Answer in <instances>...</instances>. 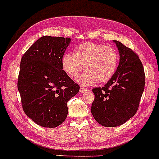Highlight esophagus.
I'll return each mask as SVG.
<instances>
[{"label": "esophagus", "mask_w": 159, "mask_h": 159, "mask_svg": "<svg viewBox=\"0 0 159 159\" xmlns=\"http://www.w3.org/2000/svg\"><path fill=\"white\" fill-rule=\"evenodd\" d=\"M80 93H85L86 91H87V89L85 87H80Z\"/></svg>", "instance_id": "1"}]
</instances>
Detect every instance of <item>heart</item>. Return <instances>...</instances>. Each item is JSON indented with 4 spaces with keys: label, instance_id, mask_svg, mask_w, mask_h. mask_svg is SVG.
<instances>
[{
    "label": "heart",
    "instance_id": "1",
    "mask_svg": "<svg viewBox=\"0 0 159 159\" xmlns=\"http://www.w3.org/2000/svg\"><path fill=\"white\" fill-rule=\"evenodd\" d=\"M119 54L115 48L103 44L86 42L80 44L74 53H66L62 57V67L69 76L76 77L86 71L78 81L88 86L96 82L106 83L115 74L119 65Z\"/></svg>",
    "mask_w": 159,
    "mask_h": 159
}]
</instances>
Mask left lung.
I'll return each mask as SVG.
<instances>
[{"label": "left lung", "instance_id": "8db88e82", "mask_svg": "<svg viewBox=\"0 0 159 159\" xmlns=\"http://www.w3.org/2000/svg\"><path fill=\"white\" fill-rule=\"evenodd\" d=\"M120 60L114 76L103 87L93 89L91 112L102 126L122 125L136 113L145 89V76L139 55L121 42L114 40Z\"/></svg>", "mask_w": 159, "mask_h": 159}]
</instances>
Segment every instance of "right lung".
Returning <instances> with one entry per match:
<instances>
[{
    "label": "right lung",
    "mask_w": 159,
    "mask_h": 159,
    "mask_svg": "<svg viewBox=\"0 0 159 159\" xmlns=\"http://www.w3.org/2000/svg\"><path fill=\"white\" fill-rule=\"evenodd\" d=\"M70 42L69 37H42L21 58L17 89L22 108L40 126L61 125L67 116L68 101L80 90L62 67Z\"/></svg>",
    "instance_id": "right-lung-1"
}]
</instances>
